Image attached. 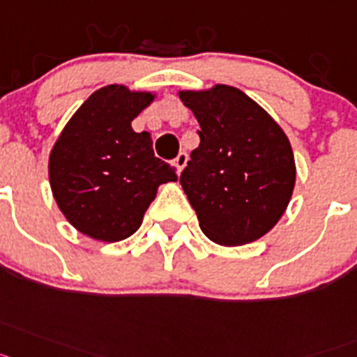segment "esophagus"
I'll use <instances>...</instances> for the list:
<instances>
[{"instance_id": "obj_1", "label": "esophagus", "mask_w": 357, "mask_h": 357, "mask_svg": "<svg viewBox=\"0 0 357 357\" xmlns=\"http://www.w3.org/2000/svg\"><path fill=\"white\" fill-rule=\"evenodd\" d=\"M187 161H188V154L185 153V151H181V153H179L178 156H176V160H174V165L178 167V170H179V172H181V170L185 169V165H187Z\"/></svg>"}]
</instances>
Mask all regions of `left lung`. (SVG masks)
I'll return each mask as SVG.
<instances>
[{
    "label": "left lung",
    "mask_w": 357,
    "mask_h": 357,
    "mask_svg": "<svg viewBox=\"0 0 357 357\" xmlns=\"http://www.w3.org/2000/svg\"><path fill=\"white\" fill-rule=\"evenodd\" d=\"M199 122V147L179 176L203 234L222 246L253 243L286 212L294 156L275 120L241 89L179 91Z\"/></svg>",
    "instance_id": "left-lung-1"
}]
</instances>
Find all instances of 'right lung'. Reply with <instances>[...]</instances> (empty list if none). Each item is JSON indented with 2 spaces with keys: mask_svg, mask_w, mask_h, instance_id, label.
<instances>
[{
  "mask_svg": "<svg viewBox=\"0 0 357 357\" xmlns=\"http://www.w3.org/2000/svg\"><path fill=\"white\" fill-rule=\"evenodd\" d=\"M153 93L111 84L80 105L50 153L48 174L59 208L80 234L116 243L135 234L161 183L176 167L154 156L149 132L132 120Z\"/></svg>",
  "mask_w": 357,
  "mask_h": 357,
  "instance_id": "add662e5",
  "label": "right lung"
}]
</instances>
